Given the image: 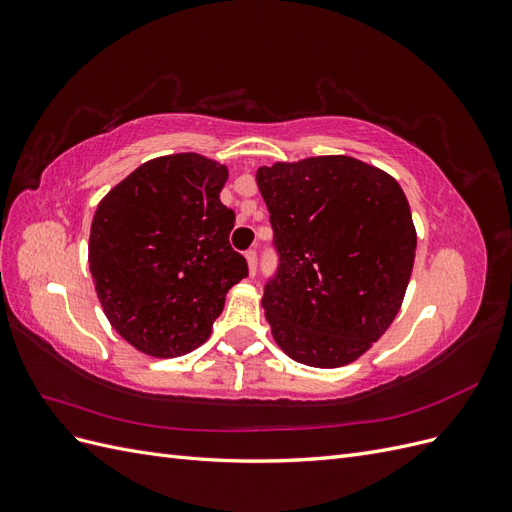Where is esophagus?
<instances>
[{
	"label": "esophagus",
	"mask_w": 512,
	"mask_h": 512,
	"mask_svg": "<svg viewBox=\"0 0 512 512\" xmlns=\"http://www.w3.org/2000/svg\"><path fill=\"white\" fill-rule=\"evenodd\" d=\"M245 260H247V271H250V275L256 273V265H258V256L254 250H247L245 252Z\"/></svg>",
	"instance_id": "34e87169"
}]
</instances>
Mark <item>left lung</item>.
<instances>
[{
  "label": "left lung",
  "mask_w": 512,
  "mask_h": 512,
  "mask_svg": "<svg viewBox=\"0 0 512 512\" xmlns=\"http://www.w3.org/2000/svg\"><path fill=\"white\" fill-rule=\"evenodd\" d=\"M256 183L280 250L262 297L275 344L309 367L356 361L406 297L416 228L404 190L348 156L260 166Z\"/></svg>",
  "instance_id": "8db88e82"
}]
</instances>
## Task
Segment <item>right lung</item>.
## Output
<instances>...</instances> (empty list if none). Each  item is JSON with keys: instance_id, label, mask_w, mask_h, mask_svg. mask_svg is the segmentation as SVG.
I'll return each instance as SVG.
<instances>
[{"instance_id": "obj_1", "label": "right lung", "mask_w": 512, "mask_h": 512, "mask_svg": "<svg viewBox=\"0 0 512 512\" xmlns=\"http://www.w3.org/2000/svg\"><path fill=\"white\" fill-rule=\"evenodd\" d=\"M228 166L200 153L153 158L94 213L89 271L111 327L138 352L175 359L205 344L228 290L247 275L222 205Z\"/></svg>"}]
</instances>
